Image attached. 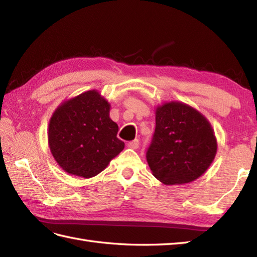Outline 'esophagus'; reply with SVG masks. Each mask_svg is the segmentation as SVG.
I'll return each mask as SVG.
<instances>
[{
  "mask_svg": "<svg viewBox=\"0 0 257 257\" xmlns=\"http://www.w3.org/2000/svg\"><path fill=\"white\" fill-rule=\"evenodd\" d=\"M128 147H129V148H132V149H137L138 147H139V140L138 139H135L133 141H129Z\"/></svg>",
  "mask_w": 257,
  "mask_h": 257,
  "instance_id": "obj_1",
  "label": "esophagus"
}]
</instances>
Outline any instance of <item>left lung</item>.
I'll use <instances>...</instances> for the list:
<instances>
[{
	"label": "left lung",
	"instance_id": "left-lung-1",
	"mask_svg": "<svg viewBox=\"0 0 257 257\" xmlns=\"http://www.w3.org/2000/svg\"><path fill=\"white\" fill-rule=\"evenodd\" d=\"M214 130L189 105L171 101L157 107L156 129L146 158L152 174L167 185L192 182L216 155Z\"/></svg>",
	"mask_w": 257,
	"mask_h": 257
}]
</instances>
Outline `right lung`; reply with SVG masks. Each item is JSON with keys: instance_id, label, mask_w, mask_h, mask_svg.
Instances as JSON below:
<instances>
[{"instance_id": "1", "label": "right lung", "mask_w": 257, "mask_h": 257, "mask_svg": "<svg viewBox=\"0 0 257 257\" xmlns=\"http://www.w3.org/2000/svg\"><path fill=\"white\" fill-rule=\"evenodd\" d=\"M110 103L97 90L64 101L50 120L48 146L54 159L69 174L91 178L124 148L118 124L109 117Z\"/></svg>"}]
</instances>
